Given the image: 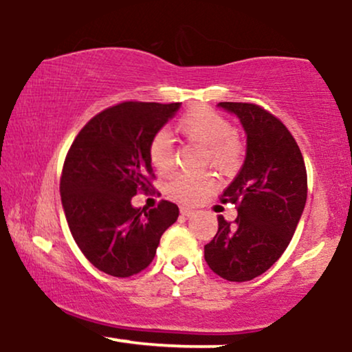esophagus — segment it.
Returning <instances> with one entry per match:
<instances>
[{"mask_svg":"<svg viewBox=\"0 0 352 352\" xmlns=\"http://www.w3.org/2000/svg\"><path fill=\"white\" fill-rule=\"evenodd\" d=\"M179 212H181V215H184V217H190V215H194L195 210L189 208V207H181V208H179Z\"/></svg>","mask_w":352,"mask_h":352,"instance_id":"34e87169","label":"esophagus"}]
</instances>
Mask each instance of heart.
Instances as JSON below:
<instances>
[{"label":"heart","instance_id":"1","mask_svg":"<svg viewBox=\"0 0 352 352\" xmlns=\"http://www.w3.org/2000/svg\"><path fill=\"white\" fill-rule=\"evenodd\" d=\"M177 129L184 137L202 147H207L210 165L221 171L234 170L241 160V144L234 137L232 124L208 107H194L181 118ZM148 158L155 170L166 173L173 168L175 150L168 132L160 131L148 145ZM215 182L210 176H177L170 184L171 197L184 204H195L213 189Z\"/></svg>","mask_w":352,"mask_h":352}]
</instances>
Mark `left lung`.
I'll list each match as a JSON object with an SVG mask.
<instances>
[{
	"label": "left lung",
	"instance_id": "1",
	"mask_svg": "<svg viewBox=\"0 0 352 352\" xmlns=\"http://www.w3.org/2000/svg\"><path fill=\"white\" fill-rule=\"evenodd\" d=\"M244 127L245 158L221 195L237 205V218L218 217L215 237L205 245V260L228 281H249L265 273L281 254L302 217L307 173L294 137L280 120L252 103L221 102Z\"/></svg>",
	"mask_w": 352,
	"mask_h": 352
}]
</instances>
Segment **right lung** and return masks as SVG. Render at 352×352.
I'll return each mask as SVG.
<instances>
[{"label":"right lung","instance_id":"right-lung-1","mask_svg":"<svg viewBox=\"0 0 352 352\" xmlns=\"http://www.w3.org/2000/svg\"><path fill=\"white\" fill-rule=\"evenodd\" d=\"M181 103L124 102L84 126L63 166V210L82 254L107 275L126 278L152 262L160 237L179 217L177 205L135 208L152 176L148 145Z\"/></svg>","mask_w":352,"mask_h":352}]
</instances>
